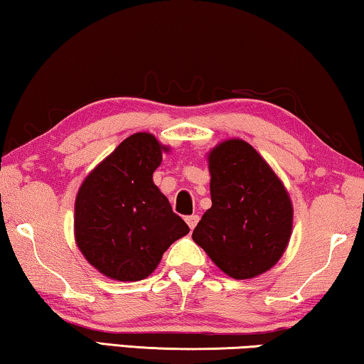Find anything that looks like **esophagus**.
<instances>
[{
    "label": "esophagus",
    "mask_w": 364,
    "mask_h": 364,
    "mask_svg": "<svg viewBox=\"0 0 364 364\" xmlns=\"http://www.w3.org/2000/svg\"><path fill=\"white\" fill-rule=\"evenodd\" d=\"M198 220H200V216H198V215H190V216H187V218H186L187 225H188V228H190V229H192V231L195 229V226H197Z\"/></svg>",
    "instance_id": "1"
}]
</instances>
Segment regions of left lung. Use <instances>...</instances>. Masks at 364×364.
Returning <instances> with one entry per match:
<instances>
[{
	"instance_id": "obj_1",
	"label": "left lung",
	"mask_w": 364,
	"mask_h": 364,
	"mask_svg": "<svg viewBox=\"0 0 364 364\" xmlns=\"http://www.w3.org/2000/svg\"><path fill=\"white\" fill-rule=\"evenodd\" d=\"M211 208L192 239L218 268L236 279L259 277L277 264L293 229V205L267 161L239 138L208 153Z\"/></svg>"
}]
</instances>
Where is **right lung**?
Wrapping results in <instances>:
<instances>
[{"label":"right lung","instance_id":"right-lung-1","mask_svg":"<svg viewBox=\"0 0 364 364\" xmlns=\"http://www.w3.org/2000/svg\"><path fill=\"white\" fill-rule=\"evenodd\" d=\"M163 146L151 133L124 139L77 190L75 239L94 268L119 282H138L159 265L188 226L154 186Z\"/></svg>","mask_w":364,"mask_h":364}]
</instances>
